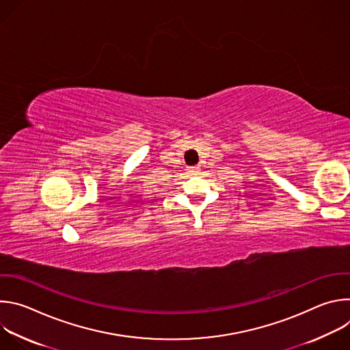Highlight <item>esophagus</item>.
<instances>
[{
    "mask_svg": "<svg viewBox=\"0 0 350 350\" xmlns=\"http://www.w3.org/2000/svg\"><path fill=\"white\" fill-rule=\"evenodd\" d=\"M187 172L189 176H196V174H199V172H201V169H199L198 166H189V167H187Z\"/></svg>",
    "mask_w": 350,
    "mask_h": 350,
    "instance_id": "1",
    "label": "esophagus"
}]
</instances>
